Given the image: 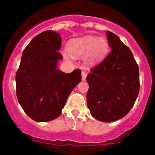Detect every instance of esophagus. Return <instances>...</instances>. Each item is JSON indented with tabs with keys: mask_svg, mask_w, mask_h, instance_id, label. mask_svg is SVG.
Returning <instances> with one entry per match:
<instances>
[{
	"mask_svg": "<svg viewBox=\"0 0 155 155\" xmlns=\"http://www.w3.org/2000/svg\"><path fill=\"white\" fill-rule=\"evenodd\" d=\"M87 72L84 71H82L81 72V76H82V81H85L86 80V78H87Z\"/></svg>",
	"mask_w": 155,
	"mask_h": 155,
	"instance_id": "1",
	"label": "esophagus"
}]
</instances>
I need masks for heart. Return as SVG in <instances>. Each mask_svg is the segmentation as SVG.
Returning <instances> with one entry per match:
<instances>
[{"label":"heart","mask_w":155,"mask_h":155,"mask_svg":"<svg viewBox=\"0 0 155 155\" xmlns=\"http://www.w3.org/2000/svg\"><path fill=\"white\" fill-rule=\"evenodd\" d=\"M67 49L70 53H64V57L67 61H71V55L74 57L84 56V61L88 64H92L105 56L108 50V43L102 37L87 35L70 41Z\"/></svg>","instance_id":"obj_1"}]
</instances>
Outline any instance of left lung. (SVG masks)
Here are the masks:
<instances>
[{"instance_id": "left-lung-1", "label": "left lung", "mask_w": 155, "mask_h": 155, "mask_svg": "<svg viewBox=\"0 0 155 155\" xmlns=\"http://www.w3.org/2000/svg\"><path fill=\"white\" fill-rule=\"evenodd\" d=\"M110 53L87 76V104L91 116L109 123L130 111L140 91L139 68L131 50L118 36L106 31Z\"/></svg>"}]
</instances>
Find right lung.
<instances>
[{"label":"right lung","instance_id":"1","mask_svg":"<svg viewBox=\"0 0 155 155\" xmlns=\"http://www.w3.org/2000/svg\"><path fill=\"white\" fill-rule=\"evenodd\" d=\"M61 35L42 31L25 48L15 76L16 95L30 118L47 122L57 118L69 94L81 81V70L66 74L57 69L63 56Z\"/></svg>","mask_w":155,"mask_h":155}]
</instances>
